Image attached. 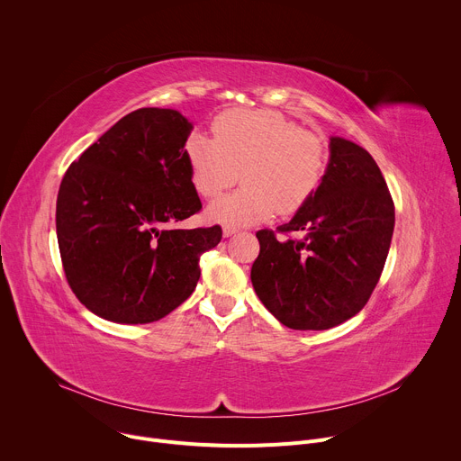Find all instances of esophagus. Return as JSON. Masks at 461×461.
Instances as JSON below:
<instances>
[{"instance_id":"esophagus-1","label":"esophagus","mask_w":461,"mask_h":461,"mask_svg":"<svg viewBox=\"0 0 461 461\" xmlns=\"http://www.w3.org/2000/svg\"><path fill=\"white\" fill-rule=\"evenodd\" d=\"M235 233H239L237 226H224V237H231Z\"/></svg>"}]
</instances>
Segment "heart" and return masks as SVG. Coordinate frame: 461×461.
Listing matches in <instances>:
<instances>
[{"instance_id":"1","label":"heart","mask_w":461,"mask_h":461,"mask_svg":"<svg viewBox=\"0 0 461 461\" xmlns=\"http://www.w3.org/2000/svg\"><path fill=\"white\" fill-rule=\"evenodd\" d=\"M213 140L191 135L184 155L189 178L204 199L230 189L239 171L244 187L208 210L210 221L242 226L270 219L276 212H299L328 173L326 142L270 109H231L213 123Z\"/></svg>"}]
</instances>
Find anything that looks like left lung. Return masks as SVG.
I'll list each match as a JSON object with an SVG mask.
<instances>
[{"label": "left lung", "mask_w": 461, "mask_h": 461, "mask_svg": "<svg viewBox=\"0 0 461 461\" xmlns=\"http://www.w3.org/2000/svg\"><path fill=\"white\" fill-rule=\"evenodd\" d=\"M392 233L393 203L375 160L361 146L332 137L317 193L288 224L257 231L253 288L292 330H328L368 303Z\"/></svg>", "instance_id": "1"}]
</instances>
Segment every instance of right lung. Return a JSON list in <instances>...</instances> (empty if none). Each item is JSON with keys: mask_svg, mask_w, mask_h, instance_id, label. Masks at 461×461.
<instances>
[{"mask_svg": "<svg viewBox=\"0 0 461 461\" xmlns=\"http://www.w3.org/2000/svg\"><path fill=\"white\" fill-rule=\"evenodd\" d=\"M191 129L175 109H137L61 178L56 235L65 279L102 319L166 317L193 294L201 255L222 239L221 226L164 228L203 208L184 155Z\"/></svg>", "mask_w": 461, "mask_h": 461, "instance_id": "1", "label": "right lung"}]
</instances>
